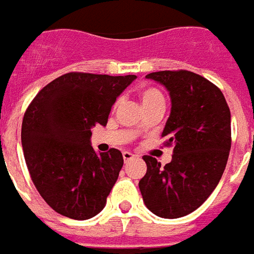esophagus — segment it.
Segmentation results:
<instances>
[{"mask_svg":"<svg viewBox=\"0 0 254 254\" xmlns=\"http://www.w3.org/2000/svg\"><path fill=\"white\" fill-rule=\"evenodd\" d=\"M122 156H124V160H125V162L134 158V155H133L132 152H129V151H124V152H122Z\"/></svg>","mask_w":254,"mask_h":254,"instance_id":"esophagus-1","label":"esophagus"}]
</instances>
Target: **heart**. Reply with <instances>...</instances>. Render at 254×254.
I'll use <instances>...</instances> for the list:
<instances>
[{
  "label": "heart",
  "mask_w": 254,
  "mask_h": 254,
  "mask_svg": "<svg viewBox=\"0 0 254 254\" xmlns=\"http://www.w3.org/2000/svg\"><path fill=\"white\" fill-rule=\"evenodd\" d=\"M140 98H141L143 106L152 105V103H158V102L165 103V98H163L162 92H160L159 89L152 88V87L141 89V92H140Z\"/></svg>",
  "instance_id": "heart-1"
}]
</instances>
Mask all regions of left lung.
Instances as JSON below:
<instances>
[{
	"mask_svg": "<svg viewBox=\"0 0 254 254\" xmlns=\"http://www.w3.org/2000/svg\"><path fill=\"white\" fill-rule=\"evenodd\" d=\"M145 77L170 94V117L162 137L174 149L165 167L152 156H143L147 173L138 188L156 216L181 218L200 207L223 176L231 147L230 109L222 91L197 73L162 70Z\"/></svg>",
	"mask_w": 254,
	"mask_h": 254,
	"instance_id": "obj_1",
	"label": "left lung"
}]
</instances>
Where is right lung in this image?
<instances>
[{"label":"right lung","mask_w":254,"mask_h":254,"mask_svg":"<svg viewBox=\"0 0 254 254\" xmlns=\"http://www.w3.org/2000/svg\"><path fill=\"white\" fill-rule=\"evenodd\" d=\"M134 78L66 73L43 87L25 110V163L39 194L56 212L85 220L105 208L124 158L116 148L96 154L91 129L105 127L111 106Z\"/></svg>","instance_id":"1"}]
</instances>
